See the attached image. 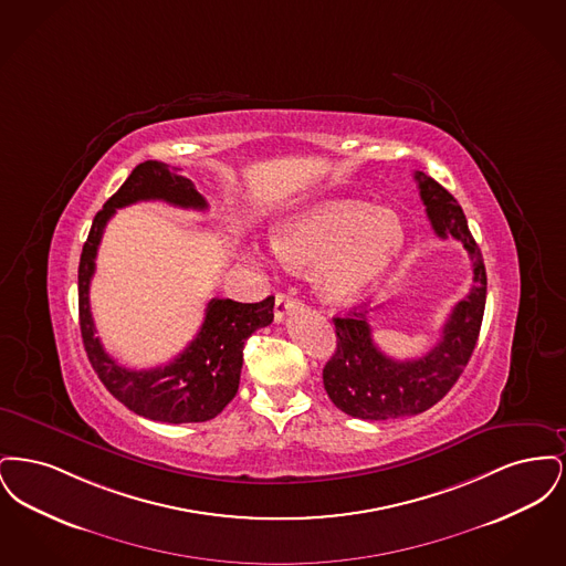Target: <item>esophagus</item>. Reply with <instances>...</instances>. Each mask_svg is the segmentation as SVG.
I'll list each match as a JSON object with an SVG mask.
<instances>
[{
	"label": "esophagus",
	"instance_id": "34e87169",
	"mask_svg": "<svg viewBox=\"0 0 566 566\" xmlns=\"http://www.w3.org/2000/svg\"><path fill=\"white\" fill-rule=\"evenodd\" d=\"M295 307H298V301L295 296L286 295V293H277L275 295V310L273 316L277 323H282L286 318V314H291Z\"/></svg>",
	"mask_w": 566,
	"mask_h": 566
}]
</instances>
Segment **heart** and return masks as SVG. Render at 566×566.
<instances>
[{"label": "heart", "mask_w": 566, "mask_h": 566, "mask_svg": "<svg viewBox=\"0 0 566 566\" xmlns=\"http://www.w3.org/2000/svg\"><path fill=\"white\" fill-rule=\"evenodd\" d=\"M273 250L291 270H314L321 295L348 303L388 273L403 250L399 216L358 201H324L273 231Z\"/></svg>", "instance_id": "heart-1"}]
</instances>
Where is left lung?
Returning <instances> with one entry per match:
<instances>
[{
	"label": "left lung",
	"instance_id": "obj_1",
	"mask_svg": "<svg viewBox=\"0 0 566 566\" xmlns=\"http://www.w3.org/2000/svg\"><path fill=\"white\" fill-rule=\"evenodd\" d=\"M420 199L439 238L452 235L471 259L473 286L458 301L441 328L439 342L420 358L397 360L377 348L369 312L352 307L333 318L337 350L324 365V390L344 413L360 420H390L427 411L457 384L475 350L485 307V268L457 199L431 176L413 174Z\"/></svg>",
	"mask_w": 566,
	"mask_h": 566
}]
</instances>
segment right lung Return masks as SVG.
Instances as JSON below:
<instances>
[{
    "mask_svg": "<svg viewBox=\"0 0 566 566\" xmlns=\"http://www.w3.org/2000/svg\"><path fill=\"white\" fill-rule=\"evenodd\" d=\"M150 199L187 210H208L206 199L189 178L169 171V165L144 161L135 167L125 185L97 212L82 245L78 265L82 342L95 374L109 395L137 416L167 424L206 422L216 418L235 397L242 374L243 344L256 328L273 323V296L259 303L212 298L197 337L171 363L142 371L118 365L104 350L99 337H95L88 286L109 218L118 208Z\"/></svg>",
    "mask_w": 566,
    "mask_h": 566,
    "instance_id": "right-lung-1",
    "label": "right lung"
}]
</instances>
